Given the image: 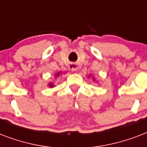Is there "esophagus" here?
<instances>
[{
    "label": "esophagus",
    "instance_id": "esophagus-1",
    "mask_svg": "<svg viewBox=\"0 0 147 147\" xmlns=\"http://www.w3.org/2000/svg\"><path fill=\"white\" fill-rule=\"evenodd\" d=\"M69 68L70 70H71V71H76V70L78 69V63H71V64H69Z\"/></svg>",
    "mask_w": 147,
    "mask_h": 147
}]
</instances>
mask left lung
<instances>
[{"label":"left lung","instance_id":"1","mask_svg":"<svg viewBox=\"0 0 147 147\" xmlns=\"http://www.w3.org/2000/svg\"><path fill=\"white\" fill-rule=\"evenodd\" d=\"M92 79H93V81H94V76H93V77H92Z\"/></svg>","mask_w":147,"mask_h":147}]
</instances>
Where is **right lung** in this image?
<instances>
[{
  "label": "right lung",
  "mask_w": 147,
  "mask_h": 147,
  "mask_svg": "<svg viewBox=\"0 0 147 147\" xmlns=\"http://www.w3.org/2000/svg\"><path fill=\"white\" fill-rule=\"evenodd\" d=\"M62 73V72H60V71H59V72H57V73L55 74V78H56L57 77H59V76H60V74ZM48 86H49V88H53V86H54V83L53 82H49V84H48Z\"/></svg>",
  "instance_id": "right-lung-1"
}]
</instances>
